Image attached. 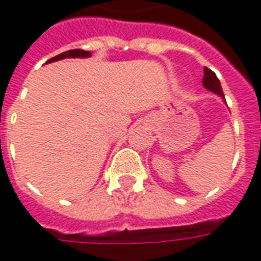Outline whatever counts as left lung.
<instances>
[{
  "label": "left lung",
  "mask_w": 261,
  "mask_h": 261,
  "mask_svg": "<svg viewBox=\"0 0 261 261\" xmlns=\"http://www.w3.org/2000/svg\"><path fill=\"white\" fill-rule=\"evenodd\" d=\"M202 85L208 91L214 92L215 95H218L224 99V92H222V88H221V82L217 78V75L214 74L211 69L204 68V76H202Z\"/></svg>",
  "instance_id": "1"
}]
</instances>
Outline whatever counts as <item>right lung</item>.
I'll list each match as a JSON object with an SVG mask.
<instances>
[{
    "label": "right lung",
    "instance_id": "obj_1",
    "mask_svg": "<svg viewBox=\"0 0 261 261\" xmlns=\"http://www.w3.org/2000/svg\"><path fill=\"white\" fill-rule=\"evenodd\" d=\"M91 51H85V50H81V48H75V50H68V51H64V53L56 56L53 59H50L47 63H53V61H59V60L64 59H88L91 57Z\"/></svg>",
    "mask_w": 261,
    "mask_h": 261
}]
</instances>
